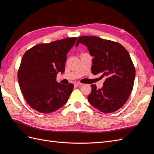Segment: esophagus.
Listing matches in <instances>:
<instances>
[{"label": "esophagus", "instance_id": "obj_1", "mask_svg": "<svg viewBox=\"0 0 154 154\" xmlns=\"http://www.w3.org/2000/svg\"><path fill=\"white\" fill-rule=\"evenodd\" d=\"M74 85L76 86H80L82 85V83L80 82H74Z\"/></svg>", "mask_w": 154, "mask_h": 154}]
</instances>
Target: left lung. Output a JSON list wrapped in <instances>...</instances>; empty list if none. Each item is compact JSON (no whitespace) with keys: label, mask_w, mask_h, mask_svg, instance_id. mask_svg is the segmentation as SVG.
Masks as SVG:
<instances>
[{"label":"left lung","mask_w":154,"mask_h":154,"mask_svg":"<svg viewBox=\"0 0 154 154\" xmlns=\"http://www.w3.org/2000/svg\"><path fill=\"white\" fill-rule=\"evenodd\" d=\"M85 44L92 59V73L105 80L101 88L91 85L88 102L102 112L110 113L125 104L133 89L136 69L130 54L122 45L97 36H83L76 42Z\"/></svg>","instance_id":"8db88e82"}]
</instances>
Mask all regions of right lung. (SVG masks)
<instances>
[{
  "mask_svg": "<svg viewBox=\"0 0 154 154\" xmlns=\"http://www.w3.org/2000/svg\"><path fill=\"white\" fill-rule=\"evenodd\" d=\"M78 37L37 44L27 50L18 71L22 94L29 105L41 113H51L67 103L74 85L57 82L65 71L67 54Z\"/></svg>",
  "mask_w": 154,
  "mask_h": 154,
  "instance_id": "right-lung-1",
  "label": "right lung"
}]
</instances>
